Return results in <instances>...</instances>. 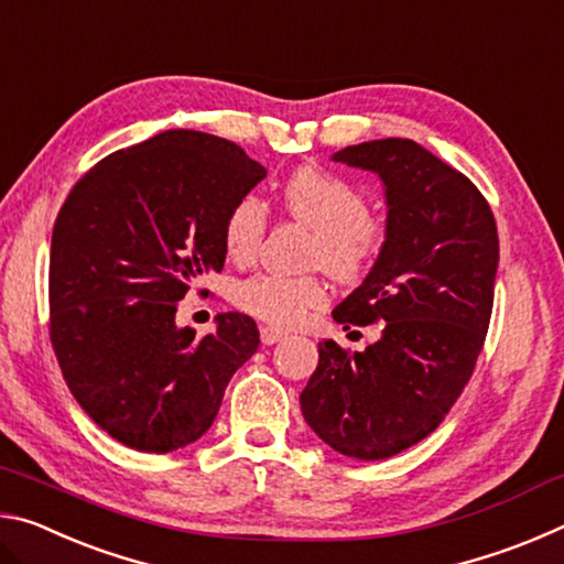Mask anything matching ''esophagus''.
I'll return each mask as SVG.
<instances>
[{
  "label": "esophagus",
  "mask_w": 564,
  "mask_h": 564,
  "mask_svg": "<svg viewBox=\"0 0 564 564\" xmlns=\"http://www.w3.org/2000/svg\"><path fill=\"white\" fill-rule=\"evenodd\" d=\"M285 338V333L283 330H275V328H261V343L263 346H273V343H279V340H283Z\"/></svg>",
  "instance_id": "esophagus-1"
}]
</instances>
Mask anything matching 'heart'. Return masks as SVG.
Instances as JSON below:
<instances>
[{
  "label": "heart",
  "instance_id": "obj_1",
  "mask_svg": "<svg viewBox=\"0 0 564 564\" xmlns=\"http://www.w3.org/2000/svg\"><path fill=\"white\" fill-rule=\"evenodd\" d=\"M283 212L293 221L316 231L311 263L336 279H356L368 256L383 238V224L368 216V202L346 178L323 169H301L281 191ZM265 206L256 196H243L224 218V246L228 259L248 263L259 253L265 236ZM234 301L248 316L275 328H293L313 308L326 303V289L318 279H289L279 273H259L243 281Z\"/></svg>",
  "mask_w": 564,
  "mask_h": 564
}]
</instances>
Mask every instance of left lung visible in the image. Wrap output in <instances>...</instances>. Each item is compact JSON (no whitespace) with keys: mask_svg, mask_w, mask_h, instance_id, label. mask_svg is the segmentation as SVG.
I'll use <instances>...</instances> for the list:
<instances>
[{"mask_svg":"<svg viewBox=\"0 0 564 564\" xmlns=\"http://www.w3.org/2000/svg\"><path fill=\"white\" fill-rule=\"evenodd\" d=\"M330 159L373 171L386 191L378 259L333 311L343 328L380 321V338L356 352L318 343L301 410L336 453L383 460L431 435L473 376L490 326L498 228L473 181L415 141H362Z\"/></svg>","mask_w":564,"mask_h":564,"instance_id":"1","label":"left lung"}]
</instances>
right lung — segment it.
<instances>
[{
    "label": "right lung",
    "instance_id": "right-lung-1",
    "mask_svg": "<svg viewBox=\"0 0 564 564\" xmlns=\"http://www.w3.org/2000/svg\"><path fill=\"white\" fill-rule=\"evenodd\" d=\"M265 176L234 141L169 129L113 151L66 196L52 234V346L66 386L113 441L171 453L216 420L259 348L243 313L176 326L191 283L226 261L224 218Z\"/></svg>",
    "mask_w": 564,
    "mask_h": 564
}]
</instances>
